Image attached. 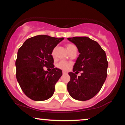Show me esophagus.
I'll return each mask as SVG.
<instances>
[{
    "mask_svg": "<svg viewBox=\"0 0 125 125\" xmlns=\"http://www.w3.org/2000/svg\"><path fill=\"white\" fill-rule=\"evenodd\" d=\"M62 73H63V74H67V72L65 71H63Z\"/></svg>",
    "mask_w": 125,
    "mask_h": 125,
    "instance_id": "1",
    "label": "esophagus"
}]
</instances>
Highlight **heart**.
Instances as JSON below:
<instances>
[{"label":"heart","instance_id":"b5f03b06","mask_svg":"<svg viewBox=\"0 0 125 125\" xmlns=\"http://www.w3.org/2000/svg\"><path fill=\"white\" fill-rule=\"evenodd\" d=\"M73 48H75V46H74L72 44H66V49L67 52H69L71 49H72ZM54 52H55V49H53L52 52V56L53 58H54ZM69 63L66 62L65 61H61L56 64V67L58 69H60L61 70H63V71H66L68 69V68L70 66Z\"/></svg>","mask_w":125,"mask_h":125}]
</instances>
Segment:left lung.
Wrapping results in <instances>:
<instances>
[{
	"label": "left lung",
	"mask_w": 125,
	"mask_h": 125,
	"mask_svg": "<svg viewBox=\"0 0 125 125\" xmlns=\"http://www.w3.org/2000/svg\"><path fill=\"white\" fill-rule=\"evenodd\" d=\"M76 46L80 54L69 72L71 80L67 85L69 94L77 100H89L101 89L107 77L108 62L105 52L97 42L88 37L67 38ZM82 71L77 77L76 72ZM75 73H74V72Z\"/></svg>",
	"instance_id": "1"
}]
</instances>
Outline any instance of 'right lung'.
<instances>
[{
	"instance_id": "right-lung-1",
	"label": "right lung",
	"mask_w": 125,
	"mask_h": 125,
	"mask_svg": "<svg viewBox=\"0 0 125 125\" xmlns=\"http://www.w3.org/2000/svg\"><path fill=\"white\" fill-rule=\"evenodd\" d=\"M63 38L38 35L26 41L18 52L16 79L24 94L35 101H43L52 96L55 84L62 71L54 68L52 52ZM44 67H51L50 72Z\"/></svg>"
}]
</instances>
